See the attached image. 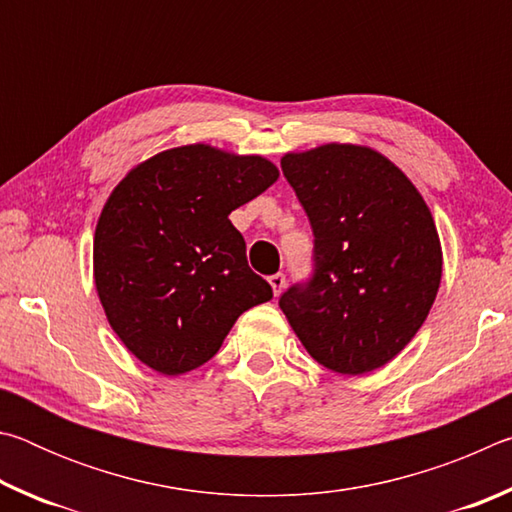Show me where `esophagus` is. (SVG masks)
Masks as SVG:
<instances>
[{
	"label": "esophagus",
	"instance_id": "34e87169",
	"mask_svg": "<svg viewBox=\"0 0 512 512\" xmlns=\"http://www.w3.org/2000/svg\"><path fill=\"white\" fill-rule=\"evenodd\" d=\"M268 282H271L275 296H280V291L284 289V282H287V277H284V273H275V275L268 277Z\"/></svg>",
	"mask_w": 512,
	"mask_h": 512
}]
</instances>
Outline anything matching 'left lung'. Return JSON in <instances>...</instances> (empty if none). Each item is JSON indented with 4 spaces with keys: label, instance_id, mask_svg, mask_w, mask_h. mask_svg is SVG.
<instances>
[{
    "label": "left lung",
    "instance_id": "left-lung-1",
    "mask_svg": "<svg viewBox=\"0 0 512 512\" xmlns=\"http://www.w3.org/2000/svg\"><path fill=\"white\" fill-rule=\"evenodd\" d=\"M314 232L311 275L280 296L320 366L363 375L404 350L436 300L443 253L427 203L384 155L325 144L282 158Z\"/></svg>",
    "mask_w": 512,
    "mask_h": 512
}]
</instances>
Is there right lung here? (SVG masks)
I'll return each mask as SVG.
<instances>
[{
    "label": "right lung",
    "instance_id": "1",
    "mask_svg": "<svg viewBox=\"0 0 512 512\" xmlns=\"http://www.w3.org/2000/svg\"><path fill=\"white\" fill-rule=\"evenodd\" d=\"M275 164L192 144L115 187L94 235V284L128 350L162 375L210 361L246 309L273 298L228 214L266 192Z\"/></svg>",
    "mask_w": 512,
    "mask_h": 512
}]
</instances>
